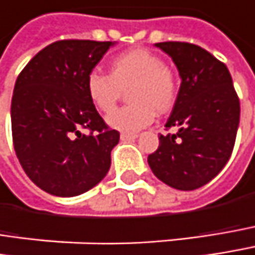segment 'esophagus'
Instances as JSON below:
<instances>
[{
  "mask_svg": "<svg viewBox=\"0 0 255 255\" xmlns=\"http://www.w3.org/2000/svg\"><path fill=\"white\" fill-rule=\"evenodd\" d=\"M134 138H137L135 134H128V132H123L121 134V140L123 141H129V140H134Z\"/></svg>",
  "mask_w": 255,
  "mask_h": 255,
  "instance_id": "34e87169",
  "label": "esophagus"
}]
</instances>
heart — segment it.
Returning a JSON list of instances; mask_svg holds the SVG:
<instances>
[{"instance_id": "b5f03b06", "label": "heart", "mask_w": 255, "mask_h": 255, "mask_svg": "<svg viewBox=\"0 0 255 255\" xmlns=\"http://www.w3.org/2000/svg\"><path fill=\"white\" fill-rule=\"evenodd\" d=\"M130 104L112 113L106 123L115 129L135 132L147 127L156 115H165L178 98V80L162 57L147 49H132L109 62V76L92 71L86 79V93L92 105L109 114L123 91Z\"/></svg>"}]
</instances>
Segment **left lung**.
<instances>
[{
	"label": "left lung",
	"instance_id": "1",
	"mask_svg": "<svg viewBox=\"0 0 255 255\" xmlns=\"http://www.w3.org/2000/svg\"><path fill=\"white\" fill-rule=\"evenodd\" d=\"M178 68L181 86L149 166L166 185L191 191L219 174L231 157L240 126V99L223 62L187 42L154 43Z\"/></svg>",
	"mask_w": 255,
	"mask_h": 255
}]
</instances>
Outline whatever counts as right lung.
<instances>
[{
  "mask_svg": "<svg viewBox=\"0 0 255 255\" xmlns=\"http://www.w3.org/2000/svg\"><path fill=\"white\" fill-rule=\"evenodd\" d=\"M114 42L58 40L17 77L11 99L14 150L27 176L57 197L80 196L111 168L120 132L87 98L86 79ZM91 132L84 134L81 128Z\"/></svg>",
  "mask_w": 255,
  "mask_h": 255,
  "instance_id": "add662e5",
  "label": "right lung"
}]
</instances>
